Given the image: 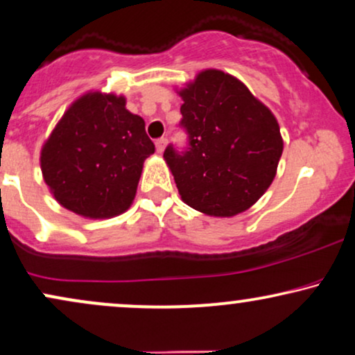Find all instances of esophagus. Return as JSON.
Listing matches in <instances>:
<instances>
[{
	"instance_id": "obj_1",
	"label": "esophagus",
	"mask_w": 355,
	"mask_h": 355,
	"mask_svg": "<svg viewBox=\"0 0 355 355\" xmlns=\"http://www.w3.org/2000/svg\"><path fill=\"white\" fill-rule=\"evenodd\" d=\"M165 146H167V139L165 137H160V139H157L155 141V149H157V152H164V149H165Z\"/></svg>"
}]
</instances>
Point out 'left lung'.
Here are the masks:
<instances>
[{
    "mask_svg": "<svg viewBox=\"0 0 355 355\" xmlns=\"http://www.w3.org/2000/svg\"><path fill=\"white\" fill-rule=\"evenodd\" d=\"M180 128L188 144L164 159L182 200L211 216L250 208L277 173L284 141L275 116L239 80L205 70L180 89Z\"/></svg>",
    "mask_w": 355,
    "mask_h": 355,
    "instance_id": "left-lung-1",
    "label": "left lung"
}]
</instances>
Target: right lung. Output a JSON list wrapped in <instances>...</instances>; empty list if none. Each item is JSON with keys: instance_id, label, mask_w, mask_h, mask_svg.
<instances>
[{"instance_id": "obj_1", "label": "right lung", "mask_w": 355, "mask_h": 355, "mask_svg": "<svg viewBox=\"0 0 355 355\" xmlns=\"http://www.w3.org/2000/svg\"><path fill=\"white\" fill-rule=\"evenodd\" d=\"M155 152L141 116L125 98L93 92L71 105L40 152L53 198L80 216L124 213L136 196L142 165Z\"/></svg>"}]
</instances>
